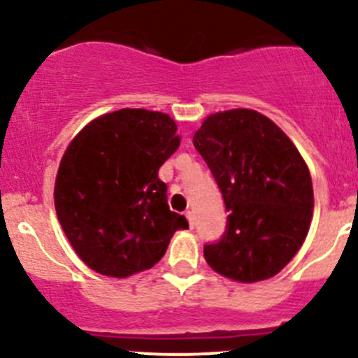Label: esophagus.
<instances>
[{"label": "esophagus", "instance_id": "esophagus-1", "mask_svg": "<svg viewBox=\"0 0 358 358\" xmlns=\"http://www.w3.org/2000/svg\"><path fill=\"white\" fill-rule=\"evenodd\" d=\"M185 217H187V220H189L190 227H194V213H192V211H187Z\"/></svg>", "mask_w": 358, "mask_h": 358}]
</instances>
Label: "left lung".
Here are the masks:
<instances>
[{
  "label": "left lung",
  "mask_w": 358,
  "mask_h": 358,
  "mask_svg": "<svg viewBox=\"0 0 358 358\" xmlns=\"http://www.w3.org/2000/svg\"><path fill=\"white\" fill-rule=\"evenodd\" d=\"M229 211L227 231L204 246L211 269L232 282L273 278L303 246L313 215L310 169L289 136L262 113H211L194 133Z\"/></svg>",
  "instance_id": "1"
}]
</instances>
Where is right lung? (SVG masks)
<instances>
[{
	"label": "right lung",
	"instance_id": "1",
	"mask_svg": "<svg viewBox=\"0 0 358 358\" xmlns=\"http://www.w3.org/2000/svg\"><path fill=\"white\" fill-rule=\"evenodd\" d=\"M162 112L122 108L96 117L66 147L54 187L59 224L76 255L99 275L127 278L162 259L187 229L169 210L159 168L180 147Z\"/></svg>",
	"mask_w": 358,
	"mask_h": 358
}]
</instances>
